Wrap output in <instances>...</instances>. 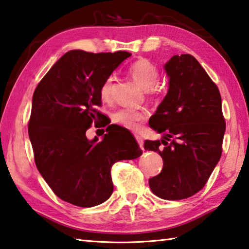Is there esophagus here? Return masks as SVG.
I'll return each instance as SVG.
<instances>
[{
	"mask_svg": "<svg viewBox=\"0 0 249 249\" xmlns=\"http://www.w3.org/2000/svg\"><path fill=\"white\" fill-rule=\"evenodd\" d=\"M135 139H137V142L139 144V146L142 149H144V141H143V139L141 138L140 135H135Z\"/></svg>",
	"mask_w": 249,
	"mask_h": 249,
	"instance_id": "1",
	"label": "esophagus"
}]
</instances>
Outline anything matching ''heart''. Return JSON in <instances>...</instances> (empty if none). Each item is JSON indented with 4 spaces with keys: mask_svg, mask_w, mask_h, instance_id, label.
I'll use <instances>...</instances> for the list:
<instances>
[{
    "mask_svg": "<svg viewBox=\"0 0 249 249\" xmlns=\"http://www.w3.org/2000/svg\"><path fill=\"white\" fill-rule=\"evenodd\" d=\"M129 73L139 87L147 92L154 91V86L159 78V71L155 65L147 59H139L129 67ZM111 78L102 84L101 97L103 100H108L111 92ZM114 121L116 124L124 126L130 130H138L141 121L147 118V111L144 109H119L114 114Z\"/></svg>",
    "mask_w": 249,
    "mask_h": 249,
    "instance_id": "1",
    "label": "heart"
}]
</instances>
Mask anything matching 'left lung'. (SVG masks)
Instances as JSON below:
<instances>
[{
  "instance_id": "1",
  "label": "left lung",
  "mask_w": 249,
  "mask_h": 249,
  "mask_svg": "<svg viewBox=\"0 0 249 249\" xmlns=\"http://www.w3.org/2000/svg\"><path fill=\"white\" fill-rule=\"evenodd\" d=\"M163 69L168 92L148 121L163 135L160 141H145L144 148L163 160L161 172L148 181L153 193L179 200L193 196L208 181L221 157L226 123L218 88L195 57L175 55Z\"/></svg>"
}]
</instances>
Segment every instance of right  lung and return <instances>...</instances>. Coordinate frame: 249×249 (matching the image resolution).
<instances>
[{
    "label": "right lung",
    "instance_id": "right-lung-1",
    "mask_svg": "<svg viewBox=\"0 0 249 249\" xmlns=\"http://www.w3.org/2000/svg\"><path fill=\"white\" fill-rule=\"evenodd\" d=\"M131 53L63 55L37 84L28 124L37 170L60 199L79 207L104 203L114 190L116 161L142 155L129 130L107 126L102 141L86 135L101 106V87Z\"/></svg>",
    "mask_w": 249,
    "mask_h": 249
}]
</instances>
